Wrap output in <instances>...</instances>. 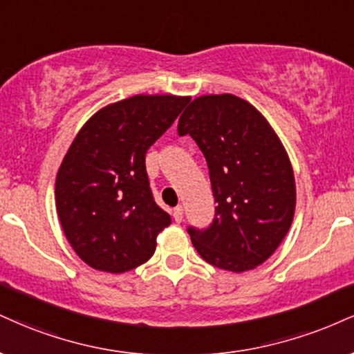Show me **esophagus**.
<instances>
[{
  "instance_id": "obj_1",
  "label": "esophagus",
  "mask_w": 354,
  "mask_h": 354,
  "mask_svg": "<svg viewBox=\"0 0 354 354\" xmlns=\"http://www.w3.org/2000/svg\"><path fill=\"white\" fill-rule=\"evenodd\" d=\"M173 219L176 221V223H181L183 221V207L181 206H176L173 209Z\"/></svg>"
}]
</instances>
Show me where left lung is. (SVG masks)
<instances>
[{"mask_svg": "<svg viewBox=\"0 0 354 354\" xmlns=\"http://www.w3.org/2000/svg\"><path fill=\"white\" fill-rule=\"evenodd\" d=\"M178 133L203 151L218 204L206 229L188 227L193 245L218 269H255L287 236L295 212L293 169L279 136L261 112L231 93L194 99Z\"/></svg>", "mask_w": 354, "mask_h": 354, "instance_id": "8db88e82", "label": "left lung"}]
</instances>
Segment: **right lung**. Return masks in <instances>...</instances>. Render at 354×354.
Here are the masks:
<instances>
[{"instance_id": "add662e5", "label": "right lung", "mask_w": 354, "mask_h": 354, "mask_svg": "<svg viewBox=\"0 0 354 354\" xmlns=\"http://www.w3.org/2000/svg\"><path fill=\"white\" fill-rule=\"evenodd\" d=\"M189 97L135 95L102 109L82 127L55 178L67 241L85 263L122 274L155 254L171 218L156 204L145 156Z\"/></svg>"}]
</instances>
